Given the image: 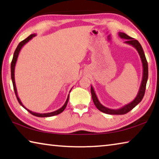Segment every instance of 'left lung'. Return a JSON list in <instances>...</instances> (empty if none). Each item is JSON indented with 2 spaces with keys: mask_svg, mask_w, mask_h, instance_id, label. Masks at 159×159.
<instances>
[{
  "mask_svg": "<svg viewBox=\"0 0 159 159\" xmlns=\"http://www.w3.org/2000/svg\"><path fill=\"white\" fill-rule=\"evenodd\" d=\"M118 36H119L120 39H126V41H125V43L132 45V46L134 47L137 50V51H138L139 55V57L141 58L142 67H143V72H142V79L141 85H140V87H139V90L138 91V95H137L136 98L134 99V100L130 102L129 104H126V105L122 107L121 108L118 109H111L107 108V107L102 105L100 102H99L98 97H97L95 94V90H94V88H93V86H91V95H92L93 100L95 107L100 111L105 113V114H112V115H123V114H127L128 112L131 111L134 107H135L137 105H138L139 102L142 101V99L144 95L145 90H146V85H147V82L148 79V64H147V59L145 57V55L144 53L143 49H142V45H140V43L138 42V41H137V40L130 37L125 33H123V32H118Z\"/></svg>",
  "mask_w": 159,
  "mask_h": 159,
  "instance_id": "8db88e82",
  "label": "left lung"
}]
</instances>
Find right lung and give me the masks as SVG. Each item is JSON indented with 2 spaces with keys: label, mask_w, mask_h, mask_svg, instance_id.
Here are the masks:
<instances>
[{
  "label": "right lung",
  "mask_w": 159,
  "mask_h": 159,
  "mask_svg": "<svg viewBox=\"0 0 159 159\" xmlns=\"http://www.w3.org/2000/svg\"><path fill=\"white\" fill-rule=\"evenodd\" d=\"M36 36V34H31L30 36H28L26 38V39L24 40V41H21L19 45H17V48H16V50L14 52V55H13V58H12V62H11V79H12V84H13V88H14V90H15V95L17 97V99L19 102V103L21 106H22L24 108H25L26 110H27V111L31 114L32 115L34 116H36L37 117H50V116H55V115H58L59 114H60V113L62 112L64 109H65L67 105V103H68V101H69V94L68 97H67V99L65 102V103H64V105L61 107L60 109H59L57 110H56L55 111H52V112H50V113H44V114H40V113H36V112H34V111H31L30 110L28 109L27 108H26V107L23 105V104L21 103V102L20 100V99L18 97V94H17V88H16V85H15V64L16 62H17V57H18V55H19V53H20V50L21 49V48H22L24 45H25L26 43H28L30 40H31L33 39L34 37H35ZM71 90H70V92H71ZM69 92V93H70Z\"/></svg>",
  "instance_id": "obj_1"
}]
</instances>
